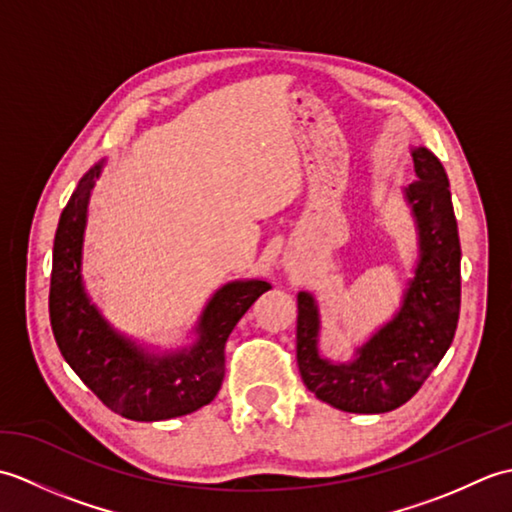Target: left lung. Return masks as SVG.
I'll return each mask as SVG.
<instances>
[{"instance_id": "left-lung-1", "label": "left lung", "mask_w": 512, "mask_h": 512, "mask_svg": "<svg viewBox=\"0 0 512 512\" xmlns=\"http://www.w3.org/2000/svg\"><path fill=\"white\" fill-rule=\"evenodd\" d=\"M416 182L405 200L416 220L418 262L394 319L356 347L352 361L319 352V308L297 295V363L319 400L350 413H385L416 394L453 343L460 317V237L449 178L427 147H413Z\"/></svg>"}]
</instances>
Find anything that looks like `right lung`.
Masks as SVG:
<instances>
[{
    "label": "right lung",
    "mask_w": 512,
    "mask_h": 512,
    "mask_svg": "<svg viewBox=\"0 0 512 512\" xmlns=\"http://www.w3.org/2000/svg\"><path fill=\"white\" fill-rule=\"evenodd\" d=\"M103 165L81 178L61 213L52 250L50 323L59 350L76 376L105 407L129 420H169L200 409L224 380V345L246 310L270 290L268 281H231L206 303L193 345L149 354L116 332L83 286L81 259L88 204Z\"/></svg>",
    "instance_id": "obj_1"
}]
</instances>
